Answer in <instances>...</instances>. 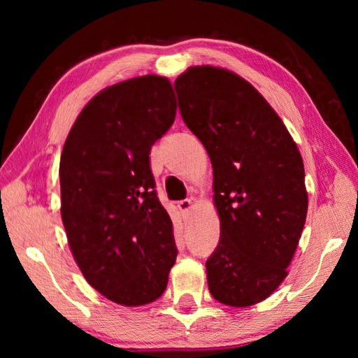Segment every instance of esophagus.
<instances>
[{
	"mask_svg": "<svg viewBox=\"0 0 358 358\" xmlns=\"http://www.w3.org/2000/svg\"><path fill=\"white\" fill-rule=\"evenodd\" d=\"M177 207L180 210L181 216H183L185 220H187V217H189V215H191V210H192V202L189 201V199H186V201H180Z\"/></svg>",
	"mask_w": 358,
	"mask_h": 358,
	"instance_id": "34e87169",
	"label": "esophagus"
}]
</instances>
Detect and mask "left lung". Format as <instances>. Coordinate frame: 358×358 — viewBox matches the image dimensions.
<instances>
[{
	"mask_svg": "<svg viewBox=\"0 0 358 358\" xmlns=\"http://www.w3.org/2000/svg\"><path fill=\"white\" fill-rule=\"evenodd\" d=\"M175 90L213 167L221 235L205 264L210 294L227 306L256 305L287 276L305 226L301 155L273 107L235 72L191 66Z\"/></svg>",
	"mask_w": 358,
	"mask_h": 358,
	"instance_id": "left-lung-1",
	"label": "left lung"
}]
</instances>
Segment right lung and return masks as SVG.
<instances>
[{
    "instance_id": "obj_1",
    "label": "right lung",
    "mask_w": 358,
    "mask_h": 358,
    "mask_svg": "<svg viewBox=\"0 0 358 358\" xmlns=\"http://www.w3.org/2000/svg\"><path fill=\"white\" fill-rule=\"evenodd\" d=\"M175 115L167 77L129 78L82 108L63 147L62 220L71 252L90 286L123 306L159 299L177 259L150 167V150Z\"/></svg>"
}]
</instances>
